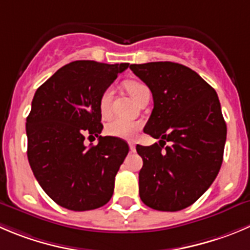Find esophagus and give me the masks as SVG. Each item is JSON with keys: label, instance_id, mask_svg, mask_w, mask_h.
<instances>
[{"label": "esophagus", "instance_id": "esophagus-1", "mask_svg": "<svg viewBox=\"0 0 250 250\" xmlns=\"http://www.w3.org/2000/svg\"><path fill=\"white\" fill-rule=\"evenodd\" d=\"M129 147H130V151L134 152L135 151V142L134 141H129Z\"/></svg>", "mask_w": 250, "mask_h": 250}]
</instances>
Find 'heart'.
<instances>
[{
	"mask_svg": "<svg viewBox=\"0 0 250 250\" xmlns=\"http://www.w3.org/2000/svg\"><path fill=\"white\" fill-rule=\"evenodd\" d=\"M125 88L127 89L132 98L135 101L140 98L142 92L146 91L147 87L142 83L137 82V81H127L125 83ZM111 97H113V89L110 87L106 88L105 91L102 93L101 98H99V110H101L102 115L108 116L111 110ZM141 126V123L136 120H130V119L125 118H111L110 120L106 123L105 125V132L110 136L120 137V139H131L135 136L137 130Z\"/></svg>",
	"mask_w": 250,
	"mask_h": 250,
	"instance_id": "heart-1",
	"label": "heart"
}]
</instances>
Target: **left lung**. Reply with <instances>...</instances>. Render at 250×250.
<instances>
[{"label":"left lung","mask_w":250,"mask_h":250,"mask_svg":"<svg viewBox=\"0 0 250 250\" xmlns=\"http://www.w3.org/2000/svg\"><path fill=\"white\" fill-rule=\"evenodd\" d=\"M151 89L144 131L159 144L137 145L142 203L159 211L192 205L220 172L227 126L216 91L191 68L170 61L130 65ZM169 142V146L164 145Z\"/></svg>","instance_id":"obj_1"}]
</instances>
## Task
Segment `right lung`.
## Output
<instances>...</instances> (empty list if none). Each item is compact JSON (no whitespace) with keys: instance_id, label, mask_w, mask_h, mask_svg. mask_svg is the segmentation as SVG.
I'll return each mask as SVG.
<instances>
[{"instance_id":"obj_1","label":"right lung","mask_w":250,"mask_h":250,"mask_svg":"<svg viewBox=\"0 0 250 250\" xmlns=\"http://www.w3.org/2000/svg\"><path fill=\"white\" fill-rule=\"evenodd\" d=\"M127 67L129 63L73 61L35 92L25 124L28 161L42 190L62 208L94 210L113 196L129 145L99 135V98ZM84 134L98 137L99 145L85 146Z\"/></svg>"}]
</instances>
